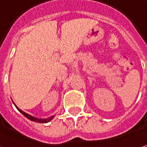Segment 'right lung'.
<instances>
[{
	"label": "right lung",
	"mask_w": 147,
	"mask_h": 147,
	"mask_svg": "<svg viewBox=\"0 0 147 147\" xmlns=\"http://www.w3.org/2000/svg\"><path fill=\"white\" fill-rule=\"evenodd\" d=\"M14 104V103H13ZM14 105L16 106V108L18 109V110L22 114H23L26 117H27L28 119L30 120V121H34V122H38V123H47V122H49L50 121H51V120L54 118V117L55 116H51V117H47V118H37V117H33V116L30 115V114H28V113H25V112H23L22 110H21L20 109H19L16 105L14 104Z\"/></svg>",
	"instance_id": "obj_1"
}]
</instances>
